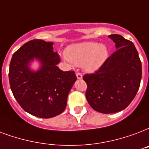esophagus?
<instances>
[{"label":"esophagus","mask_w":149,"mask_h":149,"mask_svg":"<svg viewBox=\"0 0 149 149\" xmlns=\"http://www.w3.org/2000/svg\"><path fill=\"white\" fill-rule=\"evenodd\" d=\"M77 79H82L83 78V75L80 73V72H77Z\"/></svg>","instance_id":"esophagus-1"}]
</instances>
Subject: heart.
Listing matches in <instances>:
<instances>
[{
  "instance_id": "obj_1",
  "label": "heart",
  "mask_w": 149,
  "mask_h": 149,
  "mask_svg": "<svg viewBox=\"0 0 149 149\" xmlns=\"http://www.w3.org/2000/svg\"><path fill=\"white\" fill-rule=\"evenodd\" d=\"M108 57L109 50L105 45L88 41L70 46L64 59L77 65H83L87 72H92L105 63Z\"/></svg>"
}]
</instances>
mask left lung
<instances>
[{
  "mask_svg": "<svg viewBox=\"0 0 149 149\" xmlns=\"http://www.w3.org/2000/svg\"><path fill=\"white\" fill-rule=\"evenodd\" d=\"M116 51L94 73L85 74L86 98L93 109L114 113L125 109L134 98L141 79V62L132 42L121 35L109 36Z\"/></svg>",
  "mask_w": 149,
  "mask_h": 149,
  "instance_id": "obj_1",
  "label": "left lung"
}]
</instances>
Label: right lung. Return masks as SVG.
Returning a JSON list of instances; mask_svg holds the SVG:
<instances>
[{
    "mask_svg": "<svg viewBox=\"0 0 149 149\" xmlns=\"http://www.w3.org/2000/svg\"><path fill=\"white\" fill-rule=\"evenodd\" d=\"M34 58L41 62L37 72L29 65ZM61 59L53 52V43L33 40L15 52L9 66V83L15 98L29 114L52 118L64 112L67 97L77 80L74 71H62L57 66Z\"/></svg>",
    "mask_w": 149,
    "mask_h": 149,
    "instance_id": "1",
    "label": "right lung"
}]
</instances>
